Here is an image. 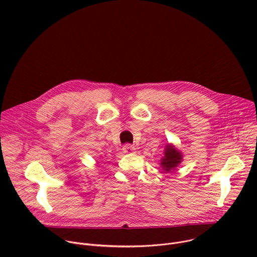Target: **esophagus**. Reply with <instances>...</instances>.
<instances>
[{
  "label": "esophagus",
  "mask_w": 257,
  "mask_h": 257,
  "mask_svg": "<svg viewBox=\"0 0 257 257\" xmlns=\"http://www.w3.org/2000/svg\"><path fill=\"white\" fill-rule=\"evenodd\" d=\"M134 151H135V149L133 148V146H132L131 144H125V145L123 146V152H124L125 154H133Z\"/></svg>",
  "instance_id": "34e87169"
}]
</instances>
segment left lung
<instances>
[{"mask_svg": "<svg viewBox=\"0 0 257 257\" xmlns=\"http://www.w3.org/2000/svg\"><path fill=\"white\" fill-rule=\"evenodd\" d=\"M182 155L176 150L175 146L168 144L165 149V157L162 159V167L164 171L171 172L181 163Z\"/></svg>", "mask_w": 257, "mask_h": 257, "instance_id": "obj_1", "label": "left lung"}]
</instances>
